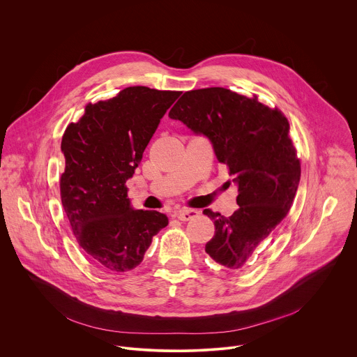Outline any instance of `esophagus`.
<instances>
[{
  "label": "esophagus",
  "instance_id": "1",
  "mask_svg": "<svg viewBox=\"0 0 357 357\" xmlns=\"http://www.w3.org/2000/svg\"><path fill=\"white\" fill-rule=\"evenodd\" d=\"M199 215V211L197 210H193V208H182L179 211L175 213V217L181 221H188V220H192L193 217Z\"/></svg>",
  "mask_w": 357,
  "mask_h": 357
}]
</instances>
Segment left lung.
<instances>
[{
    "instance_id": "8db88e82",
    "label": "left lung",
    "mask_w": 357,
    "mask_h": 357,
    "mask_svg": "<svg viewBox=\"0 0 357 357\" xmlns=\"http://www.w3.org/2000/svg\"><path fill=\"white\" fill-rule=\"evenodd\" d=\"M169 117L208 139L238 188L240 207L229 217L208 208L203 213L215 227L206 252L231 272L241 273L250 268L257 247L286 217L300 183L301 168L287 119L257 96L220 86L185 92Z\"/></svg>"
}]
</instances>
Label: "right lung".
<instances>
[{"label": "right lung", "mask_w": 357, "mask_h": 357, "mask_svg": "<svg viewBox=\"0 0 357 357\" xmlns=\"http://www.w3.org/2000/svg\"><path fill=\"white\" fill-rule=\"evenodd\" d=\"M179 95L125 88L107 100L86 105L79 122L68 125L63 136V208L79 247L110 273L139 266L153 236L168 225L165 214L132 206L126 181Z\"/></svg>", "instance_id": "right-lung-1"}]
</instances>
